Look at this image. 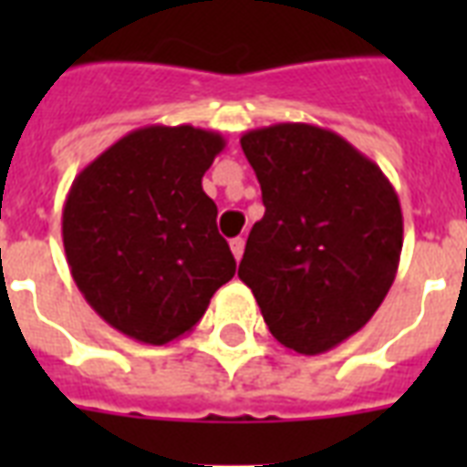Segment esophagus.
I'll return each instance as SVG.
<instances>
[{"label":"esophagus","mask_w":467,"mask_h":467,"mask_svg":"<svg viewBox=\"0 0 467 467\" xmlns=\"http://www.w3.org/2000/svg\"><path fill=\"white\" fill-rule=\"evenodd\" d=\"M230 249H233L234 259L240 262L242 254H244V240H242V237H234V240H230Z\"/></svg>","instance_id":"obj_1"}]
</instances>
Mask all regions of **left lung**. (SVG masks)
Masks as SVG:
<instances>
[{"label": "left lung", "instance_id": "obj_1", "mask_svg": "<svg viewBox=\"0 0 467 467\" xmlns=\"http://www.w3.org/2000/svg\"><path fill=\"white\" fill-rule=\"evenodd\" d=\"M240 142L266 213L237 276L285 348L325 354L390 291L402 252L398 193L376 161L327 128L276 123Z\"/></svg>", "mask_w": 467, "mask_h": 467}]
</instances>
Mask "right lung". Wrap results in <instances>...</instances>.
I'll return each mask as SVG.
<instances>
[{
  "label": "right lung",
  "instance_id": "1",
  "mask_svg": "<svg viewBox=\"0 0 467 467\" xmlns=\"http://www.w3.org/2000/svg\"><path fill=\"white\" fill-rule=\"evenodd\" d=\"M225 138L193 126H145L77 174L62 208V244L84 300L142 344L191 332L234 276L203 174Z\"/></svg>",
  "mask_w": 467,
  "mask_h": 467
}]
</instances>
